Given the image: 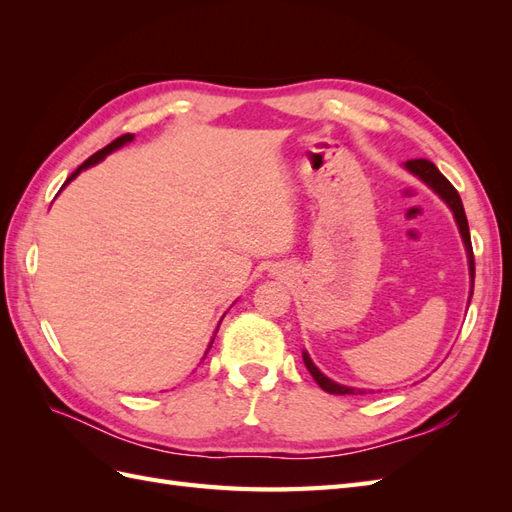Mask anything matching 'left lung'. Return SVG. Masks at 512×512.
Masks as SVG:
<instances>
[{"label": "left lung", "mask_w": 512, "mask_h": 512, "mask_svg": "<svg viewBox=\"0 0 512 512\" xmlns=\"http://www.w3.org/2000/svg\"><path fill=\"white\" fill-rule=\"evenodd\" d=\"M404 168L408 170L410 175L421 179L427 188H431L433 192H436L446 207L453 211V218L457 222V228H459V235L463 239V247H466V254H468V267H470V299H472V290H474V254H472V241H470V228H468V218H466V211H463V203L461 198L457 194V190L451 185V181H448L440 170L436 168V164H431L429 160H408L404 164ZM303 363L307 367L309 374H312V378L318 382V386L322 391H327L331 395H363L367 391L363 389H354V386H346V384H339L331 378H327L322 374V371L314 365V361L309 359L307 350H303Z\"/></svg>", "instance_id": "8db88e82"}]
</instances>
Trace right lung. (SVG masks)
I'll return each mask as SVG.
<instances>
[{"label":"right lung","instance_id":"obj_1","mask_svg":"<svg viewBox=\"0 0 512 512\" xmlns=\"http://www.w3.org/2000/svg\"><path fill=\"white\" fill-rule=\"evenodd\" d=\"M134 141V134H123V136H119V138H115V141L111 143V145H106L104 149H100V151H96L94 153V156H91V158H87L79 168H76L74 170V173L68 177V181L64 183V185H61V190H64L66 188V185L72 181V179H76V177H79L81 173H83V170H87V168H91V166H96L98 162H102L106 156H108V153H113V151H117L119 147H123V145H128V143H132ZM224 318V316H222ZM222 322V320H220ZM218 329H220V324H218ZM215 333H218V331H215ZM213 339H215V335H213ZM213 339H211V342H209V348H211V344H213ZM209 348H207V352H209ZM207 352H205V356H207ZM205 356H203V359H205Z\"/></svg>","mask_w":512,"mask_h":512}]
</instances>
